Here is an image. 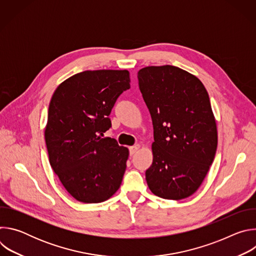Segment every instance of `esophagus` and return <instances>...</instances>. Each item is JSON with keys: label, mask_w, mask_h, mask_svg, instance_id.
I'll use <instances>...</instances> for the list:
<instances>
[{"label": "esophagus", "mask_w": 256, "mask_h": 256, "mask_svg": "<svg viewBox=\"0 0 256 256\" xmlns=\"http://www.w3.org/2000/svg\"><path fill=\"white\" fill-rule=\"evenodd\" d=\"M140 146L138 144H136L134 146H132V147H130V154L134 155L140 149Z\"/></svg>", "instance_id": "obj_1"}]
</instances>
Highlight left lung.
<instances>
[{
  "label": "left lung",
  "mask_w": 256,
  "mask_h": 256,
  "mask_svg": "<svg viewBox=\"0 0 256 256\" xmlns=\"http://www.w3.org/2000/svg\"><path fill=\"white\" fill-rule=\"evenodd\" d=\"M138 79L154 128L148 186L162 198H186L200 186L216 151L208 94L196 76L174 66L142 68Z\"/></svg>",
  "instance_id": "obj_1"
}]
</instances>
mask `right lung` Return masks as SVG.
Here are the masks:
<instances>
[{
    "label": "right lung",
    "mask_w": 256,
    "mask_h": 256,
    "mask_svg": "<svg viewBox=\"0 0 256 256\" xmlns=\"http://www.w3.org/2000/svg\"><path fill=\"white\" fill-rule=\"evenodd\" d=\"M130 82L126 70H85L64 81L52 97L44 130L50 163L66 192L81 202H104L122 184L128 150L102 136Z\"/></svg>",
    "instance_id": "obj_1"
}]
</instances>
